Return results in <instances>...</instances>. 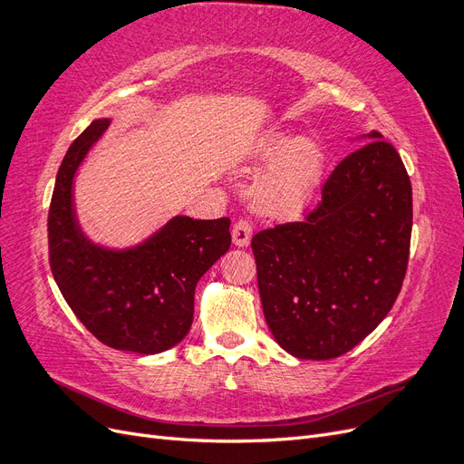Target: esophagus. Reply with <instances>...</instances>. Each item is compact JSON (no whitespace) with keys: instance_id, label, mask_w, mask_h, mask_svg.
<instances>
[{"instance_id":"34e87169","label":"esophagus","mask_w":464,"mask_h":464,"mask_svg":"<svg viewBox=\"0 0 464 464\" xmlns=\"http://www.w3.org/2000/svg\"><path fill=\"white\" fill-rule=\"evenodd\" d=\"M251 234H254V227L247 220H237L232 228V242L237 247H246L251 242Z\"/></svg>"}]
</instances>
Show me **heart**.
Wrapping results in <instances>:
<instances>
[{"mask_svg": "<svg viewBox=\"0 0 464 464\" xmlns=\"http://www.w3.org/2000/svg\"><path fill=\"white\" fill-rule=\"evenodd\" d=\"M256 159L266 160L251 188L259 213L273 218L300 215L312 201L325 170V150L317 139L266 133L256 149Z\"/></svg>", "mask_w": 464, "mask_h": 464, "instance_id": "obj_1", "label": "heart"}]
</instances>
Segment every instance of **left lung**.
I'll list each match as a JSON object with an SVG mask.
<instances>
[{
	"label": "left lung",
	"instance_id": "1",
	"mask_svg": "<svg viewBox=\"0 0 464 464\" xmlns=\"http://www.w3.org/2000/svg\"><path fill=\"white\" fill-rule=\"evenodd\" d=\"M368 137L336 164L304 222L276 224L251 240L266 325L296 358L346 354L385 319L402 288L411 178L382 133Z\"/></svg>",
	"mask_w": 464,
	"mask_h": 464
}]
</instances>
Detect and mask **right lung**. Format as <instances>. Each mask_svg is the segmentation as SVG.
<instances>
[{"instance_id":"add662e5","label":"right lung","mask_w":464,"mask_h":464,"mask_svg":"<svg viewBox=\"0 0 464 464\" xmlns=\"http://www.w3.org/2000/svg\"><path fill=\"white\" fill-rule=\"evenodd\" d=\"M110 120H94L67 149L48 213L50 269L77 319L102 344L137 354L176 346L193 321L199 278L227 254L230 218L176 217L141 246L110 251L81 232L72 186Z\"/></svg>"}]
</instances>
